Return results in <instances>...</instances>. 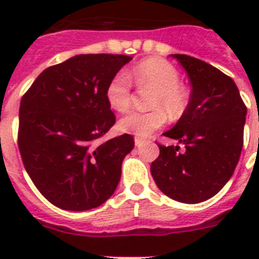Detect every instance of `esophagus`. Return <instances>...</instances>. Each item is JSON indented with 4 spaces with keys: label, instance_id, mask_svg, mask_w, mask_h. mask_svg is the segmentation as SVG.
Here are the masks:
<instances>
[{
    "label": "esophagus",
    "instance_id": "1",
    "mask_svg": "<svg viewBox=\"0 0 259 259\" xmlns=\"http://www.w3.org/2000/svg\"><path fill=\"white\" fill-rule=\"evenodd\" d=\"M134 142H136V146H142L146 141H145V140H142V138L136 137V138H134Z\"/></svg>",
    "mask_w": 259,
    "mask_h": 259
}]
</instances>
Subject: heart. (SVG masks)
<instances>
[{
	"mask_svg": "<svg viewBox=\"0 0 259 259\" xmlns=\"http://www.w3.org/2000/svg\"><path fill=\"white\" fill-rule=\"evenodd\" d=\"M129 78L125 72H117L106 86L105 97L111 109L119 113L127 111L132 105V82L137 87L153 89L149 98L148 111H132L119 121V129L138 137H149L160 129L166 121V114L172 119L185 113L188 98L185 90L179 83V71L173 64L160 58L142 60L130 72Z\"/></svg>",
	"mask_w": 259,
	"mask_h": 259,
	"instance_id": "1",
	"label": "heart"
}]
</instances>
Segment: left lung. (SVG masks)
<instances>
[{"instance_id":"8db88e82","label":"left lung","mask_w":259,"mask_h":259,"mask_svg":"<svg viewBox=\"0 0 259 259\" xmlns=\"http://www.w3.org/2000/svg\"><path fill=\"white\" fill-rule=\"evenodd\" d=\"M191 80V99L176 125L165 137L184 144H158L160 154L150 172L161 192L181 203H200L215 196L241 157L246 105L234 80L200 59L172 55Z\"/></svg>"}]
</instances>
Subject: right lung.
<instances>
[{"instance_id":"obj_1","label":"right lung","mask_w":259,"mask_h":259,"mask_svg":"<svg viewBox=\"0 0 259 259\" xmlns=\"http://www.w3.org/2000/svg\"><path fill=\"white\" fill-rule=\"evenodd\" d=\"M132 59L76 55L46 68L22 95L17 134L22 164L40 193L59 208H95L117 188L134 138L99 140L115 123L106 86Z\"/></svg>"}]
</instances>
